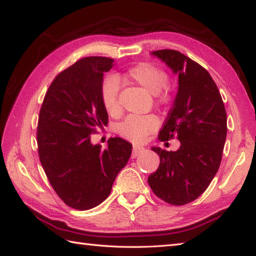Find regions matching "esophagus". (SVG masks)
I'll return each instance as SVG.
<instances>
[{
	"label": "esophagus",
	"mask_w": 256,
	"mask_h": 256,
	"mask_svg": "<svg viewBox=\"0 0 256 256\" xmlns=\"http://www.w3.org/2000/svg\"><path fill=\"white\" fill-rule=\"evenodd\" d=\"M145 148H143V146H138V145H134L133 146V153H132V156L133 157H136L138 155H140L142 152L144 150Z\"/></svg>",
	"instance_id": "esophagus-1"
}]
</instances>
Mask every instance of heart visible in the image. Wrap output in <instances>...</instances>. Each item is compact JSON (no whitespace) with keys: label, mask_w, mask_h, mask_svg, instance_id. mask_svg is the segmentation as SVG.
Here are the masks:
<instances>
[{"label":"heart","mask_w":256,"mask_h":256,"mask_svg":"<svg viewBox=\"0 0 256 256\" xmlns=\"http://www.w3.org/2000/svg\"><path fill=\"white\" fill-rule=\"evenodd\" d=\"M126 74L133 82L143 86L150 94H154L158 104L164 106L168 102V96L162 90L167 86L170 78L162 69L153 64L140 62L130 68ZM118 90L120 82L116 76L108 74L102 82L100 98L104 110L112 116H118L121 112ZM157 128H158V120L152 114L150 116L131 114L118 124V131L123 138L138 143L144 140Z\"/></svg>","instance_id":"b5f03b06"}]
</instances>
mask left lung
<instances>
[{
  "label": "left lung",
  "mask_w": 256,
  "mask_h": 256,
  "mask_svg": "<svg viewBox=\"0 0 256 256\" xmlns=\"http://www.w3.org/2000/svg\"><path fill=\"white\" fill-rule=\"evenodd\" d=\"M178 76L172 108L160 132V140H180L176 152L152 148L160 164L148 184L167 204L182 206L197 199L219 170L226 138V112L214 79L199 64L172 50L150 52Z\"/></svg>",
  "instance_id": "1"
}]
</instances>
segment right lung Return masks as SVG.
Segmentation results:
<instances>
[{
  "label": "right lung",
  "mask_w": 256,
  "mask_h": 256,
  "mask_svg": "<svg viewBox=\"0 0 256 256\" xmlns=\"http://www.w3.org/2000/svg\"><path fill=\"white\" fill-rule=\"evenodd\" d=\"M113 59L86 57L52 81L42 102L37 128L38 154L52 187L67 206L94 208L110 194L128 164L132 144L121 138L106 148L91 143L96 128L108 125L100 90Z\"/></svg>",
  "instance_id": "add662e5"
}]
</instances>
